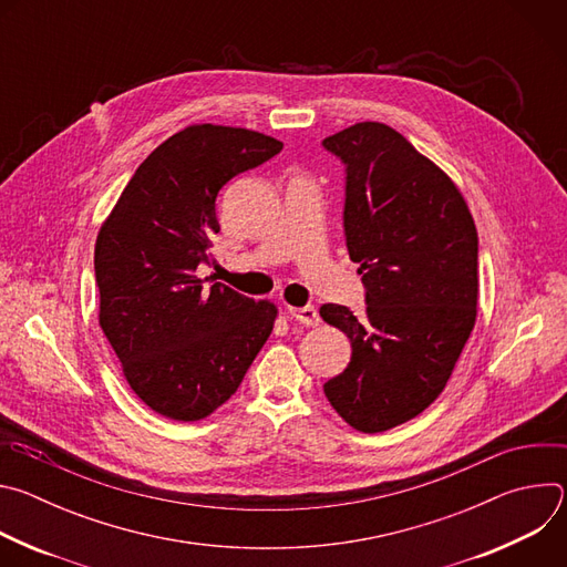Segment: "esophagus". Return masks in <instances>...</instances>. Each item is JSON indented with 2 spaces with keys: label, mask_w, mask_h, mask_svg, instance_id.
<instances>
[{
  "label": "esophagus",
  "mask_w": 567,
  "mask_h": 567,
  "mask_svg": "<svg viewBox=\"0 0 567 567\" xmlns=\"http://www.w3.org/2000/svg\"><path fill=\"white\" fill-rule=\"evenodd\" d=\"M287 313H289L296 322H300V326H305V328H313V326H318V320H320L316 307H311V305H305V307H289Z\"/></svg>",
  "instance_id": "esophagus-1"
}]
</instances>
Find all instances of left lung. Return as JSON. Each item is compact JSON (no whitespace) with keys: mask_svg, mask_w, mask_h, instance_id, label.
<instances>
[{"mask_svg":"<svg viewBox=\"0 0 567 567\" xmlns=\"http://www.w3.org/2000/svg\"><path fill=\"white\" fill-rule=\"evenodd\" d=\"M346 166L343 228L365 313L322 305L352 359L322 390L361 433L417 417L475 326L477 233L457 186L399 132L365 121L322 141Z\"/></svg>","mask_w":567,"mask_h":567,"instance_id":"8db88e82","label":"left lung"}]
</instances>
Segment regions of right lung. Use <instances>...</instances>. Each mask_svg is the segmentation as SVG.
I'll return each instance as SVG.
<instances>
[{
	"instance_id": "obj_1",
	"label": "right lung",
	"mask_w": 567,
	"mask_h": 567,
	"mask_svg": "<svg viewBox=\"0 0 567 567\" xmlns=\"http://www.w3.org/2000/svg\"><path fill=\"white\" fill-rule=\"evenodd\" d=\"M280 150V141L254 130L190 125L143 161L101 226V328L130 388L158 415H210L274 330V302L206 285L197 267L213 262L221 186Z\"/></svg>"
}]
</instances>
